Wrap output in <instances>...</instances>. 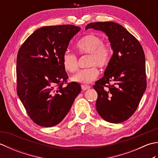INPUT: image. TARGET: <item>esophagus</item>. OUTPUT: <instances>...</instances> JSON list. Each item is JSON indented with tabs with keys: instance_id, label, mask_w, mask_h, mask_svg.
Masks as SVG:
<instances>
[{
	"instance_id": "34e87169",
	"label": "esophagus",
	"mask_w": 158,
	"mask_h": 158,
	"mask_svg": "<svg viewBox=\"0 0 158 158\" xmlns=\"http://www.w3.org/2000/svg\"><path fill=\"white\" fill-rule=\"evenodd\" d=\"M91 87L89 85H81V88L83 90H87V89H89Z\"/></svg>"
}]
</instances>
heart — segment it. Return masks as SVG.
I'll return each instance as SVG.
<instances>
[{
	"label": "heart",
	"mask_w": 158,
	"mask_h": 158,
	"mask_svg": "<svg viewBox=\"0 0 158 158\" xmlns=\"http://www.w3.org/2000/svg\"><path fill=\"white\" fill-rule=\"evenodd\" d=\"M76 48L81 55L89 54L88 69L80 70L72 77L73 81L88 84L98 77L99 72L95 66L104 68L108 65L111 56V49L103 44L102 38L96 35L83 36L77 43ZM62 66L66 71L73 73L78 69V60L75 55L66 52L62 56Z\"/></svg>",
	"instance_id": "1"
}]
</instances>
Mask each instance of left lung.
I'll return each instance as SVG.
<instances>
[{
    "mask_svg": "<svg viewBox=\"0 0 158 158\" xmlns=\"http://www.w3.org/2000/svg\"><path fill=\"white\" fill-rule=\"evenodd\" d=\"M89 28L105 32L113 52L104 77L94 85L96 110L106 122H123L135 112L145 92V53L138 40L119 23H90L85 30Z\"/></svg>",
    "mask_w": 158,
    "mask_h": 158,
    "instance_id": "1",
    "label": "left lung"
}]
</instances>
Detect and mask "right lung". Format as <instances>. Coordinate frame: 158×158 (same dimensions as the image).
Listing matches in <instances>:
<instances>
[{"mask_svg": "<svg viewBox=\"0 0 158 158\" xmlns=\"http://www.w3.org/2000/svg\"><path fill=\"white\" fill-rule=\"evenodd\" d=\"M81 28L73 25L45 26L35 31L20 48L17 57V92L35 123L52 127L64 118L81 92L69 78L62 56Z\"/></svg>", "mask_w": 158, "mask_h": 158, "instance_id": "add662e5", "label": "right lung"}]
</instances>
